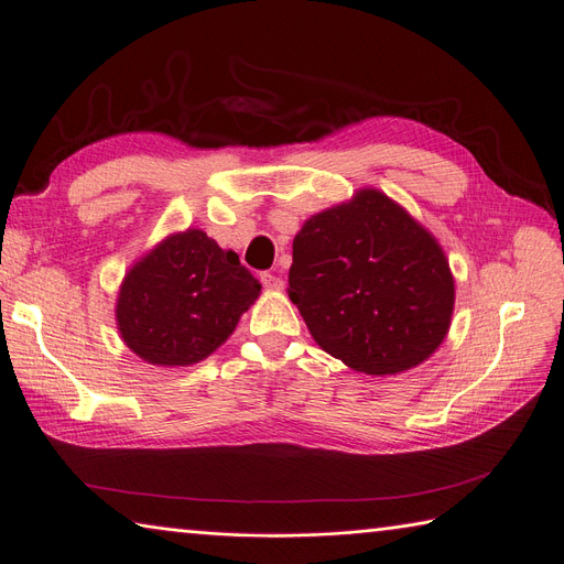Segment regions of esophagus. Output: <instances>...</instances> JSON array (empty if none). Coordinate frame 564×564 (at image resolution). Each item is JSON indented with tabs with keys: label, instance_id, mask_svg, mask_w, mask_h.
Returning <instances> with one entry per match:
<instances>
[{
	"label": "esophagus",
	"instance_id": "obj_1",
	"mask_svg": "<svg viewBox=\"0 0 564 564\" xmlns=\"http://www.w3.org/2000/svg\"><path fill=\"white\" fill-rule=\"evenodd\" d=\"M261 284H263L265 289H270V292H280V289L284 286L282 278L275 275V272H261Z\"/></svg>",
	"mask_w": 564,
	"mask_h": 564
}]
</instances>
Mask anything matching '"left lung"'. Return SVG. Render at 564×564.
<instances>
[{
    "instance_id": "left-lung-1",
    "label": "left lung",
    "mask_w": 564,
    "mask_h": 564,
    "mask_svg": "<svg viewBox=\"0 0 564 564\" xmlns=\"http://www.w3.org/2000/svg\"><path fill=\"white\" fill-rule=\"evenodd\" d=\"M289 299L315 344L369 377L421 365L445 340L454 278L435 237L365 187L294 237Z\"/></svg>"
}]
</instances>
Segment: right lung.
I'll return each mask as SVG.
<instances>
[{
  "label": "right lung",
  "instance_id": "1",
  "mask_svg": "<svg viewBox=\"0 0 564 564\" xmlns=\"http://www.w3.org/2000/svg\"><path fill=\"white\" fill-rule=\"evenodd\" d=\"M259 294L240 256L191 228L169 235L127 272L117 327L141 360L187 367L226 344Z\"/></svg>",
  "mask_w": 564,
  "mask_h": 564
}]
</instances>
